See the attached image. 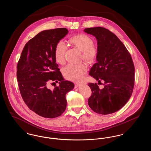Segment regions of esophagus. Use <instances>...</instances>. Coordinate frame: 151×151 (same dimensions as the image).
<instances>
[{"mask_svg":"<svg viewBox=\"0 0 151 151\" xmlns=\"http://www.w3.org/2000/svg\"><path fill=\"white\" fill-rule=\"evenodd\" d=\"M86 83H84V82H83V83H76V84H75V86L76 87H78V86H81V85H83V84H86Z\"/></svg>","mask_w":151,"mask_h":151,"instance_id":"esophagus-1","label":"esophagus"}]
</instances>
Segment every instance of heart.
<instances>
[{
  "instance_id": "heart-1",
  "label": "heart",
  "mask_w": 151,
  "mask_h": 151,
  "mask_svg": "<svg viewBox=\"0 0 151 151\" xmlns=\"http://www.w3.org/2000/svg\"><path fill=\"white\" fill-rule=\"evenodd\" d=\"M69 41L80 50L83 52L82 58L88 63H93L98 54V50L93 45L92 38L86 35L81 34L73 36ZM67 50V45L63 41L58 42L55 49V58L59 63L65 62V54ZM86 65L84 63L72 64L65 65L62 69V72L67 79L72 81H79L86 72Z\"/></svg>"
}]
</instances>
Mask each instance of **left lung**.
<instances>
[{
    "label": "left lung",
    "instance_id": "8db88e82",
    "mask_svg": "<svg viewBox=\"0 0 151 151\" xmlns=\"http://www.w3.org/2000/svg\"><path fill=\"white\" fill-rule=\"evenodd\" d=\"M84 32L94 36L98 46L97 62L89 74L105 84L100 89L96 83H88L92 92L88 105L96 113L112 114L124 106L132 93L135 68L132 58L121 40L108 29L93 27Z\"/></svg>",
    "mask_w": 151,
    "mask_h": 151
}]
</instances>
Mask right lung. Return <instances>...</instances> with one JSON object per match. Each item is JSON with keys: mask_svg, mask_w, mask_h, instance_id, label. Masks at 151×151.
Instances as JSON below:
<instances>
[{"mask_svg": "<svg viewBox=\"0 0 151 151\" xmlns=\"http://www.w3.org/2000/svg\"><path fill=\"white\" fill-rule=\"evenodd\" d=\"M68 33L66 28L46 30L25 45L17 65V79L22 98L37 114L47 118L59 116L66 109L65 94L74 84L65 80L55 58L56 45ZM59 82L50 90L49 82Z\"/></svg>", "mask_w": 151, "mask_h": 151, "instance_id": "1", "label": "right lung"}]
</instances>
